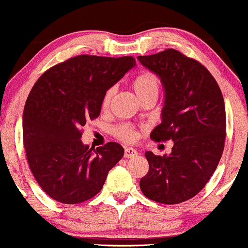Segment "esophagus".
<instances>
[{"instance_id": "esophagus-1", "label": "esophagus", "mask_w": 248, "mask_h": 248, "mask_svg": "<svg viewBox=\"0 0 248 248\" xmlns=\"http://www.w3.org/2000/svg\"><path fill=\"white\" fill-rule=\"evenodd\" d=\"M138 155V152L136 151L135 149L132 147H125V151H124V157L125 158H133Z\"/></svg>"}]
</instances>
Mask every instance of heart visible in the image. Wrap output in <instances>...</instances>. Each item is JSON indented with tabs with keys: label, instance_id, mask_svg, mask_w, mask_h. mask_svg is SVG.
Masks as SVG:
<instances>
[{
	"label": "heart",
	"instance_id": "heart-1",
	"mask_svg": "<svg viewBox=\"0 0 248 248\" xmlns=\"http://www.w3.org/2000/svg\"><path fill=\"white\" fill-rule=\"evenodd\" d=\"M131 87L133 89V91H135V93L137 94L138 98L140 99V101H143L146 97L157 96L158 89H159V82H158L157 76H155V74H152V72L150 71H143L140 72V74H138L137 76L132 79ZM115 93V88H110L109 90L104 93L102 99L103 109H109ZM113 133H115L117 138H119L123 141H126V143H131V141H133L137 138V132L127 124L117 126Z\"/></svg>",
	"mask_w": 248,
	"mask_h": 248
}]
</instances>
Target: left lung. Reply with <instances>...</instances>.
<instances>
[{
  "instance_id": "1",
  "label": "left lung",
  "mask_w": 248,
  "mask_h": 248,
  "mask_svg": "<svg viewBox=\"0 0 248 248\" xmlns=\"http://www.w3.org/2000/svg\"><path fill=\"white\" fill-rule=\"evenodd\" d=\"M138 60L159 76L165 89L161 123L150 137L173 140L169 155L145 152L149 172L139 185L154 202L180 204L204 188L220 160L226 138L224 97L211 72L178 50Z\"/></svg>"
}]
</instances>
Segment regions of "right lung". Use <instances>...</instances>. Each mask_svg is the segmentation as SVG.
<instances>
[{
	"instance_id": "1",
	"label": "right lung",
	"mask_w": 248,
	"mask_h": 248,
	"mask_svg": "<svg viewBox=\"0 0 248 248\" xmlns=\"http://www.w3.org/2000/svg\"><path fill=\"white\" fill-rule=\"evenodd\" d=\"M136 65L132 56L79 55L37 79L23 111V144L36 182L49 197L78 204L102 190L124 149L83 145V126L99 116L104 93Z\"/></svg>"
}]
</instances>
